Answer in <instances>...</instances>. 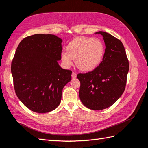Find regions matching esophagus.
Listing matches in <instances>:
<instances>
[{"label":"esophagus","mask_w":148,"mask_h":148,"mask_svg":"<svg viewBox=\"0 0 148 148\" xmlns=\"http://www.w3.org/2000/svg\"><path fill=\"white\" fill-rule=\"evenodd\" d=\"M71 77H72L73 78H75L77 77V73H76L75 72H72V73H71Z\"/></svg>","instance_id":"esophagus-1"}]
</instances>
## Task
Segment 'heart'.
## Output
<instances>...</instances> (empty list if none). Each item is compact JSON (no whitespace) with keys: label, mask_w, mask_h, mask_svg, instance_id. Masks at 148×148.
<instances>
[{"label":"heart","mask_w":148,"mask_h":148,"mask_svg":"<svg viewBox=\"0 0 148 148\" xmlns=\"http://www.w3.org/2000/svg\"><path fill=\"white\" fill-rule=\"evenodd\" d=\"M67 51L61 54L62 60L69 66L73 59L80 70L89 71L99 65L105 53V47L101 40L79 37L71 41L66 47Z\"/></svg>","instance_id":"heart-1"}]
</instances>
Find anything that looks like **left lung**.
Segmentation results:
<instances>
[{
	"instance_id": "1",
	"label": "left lung",
	"mask_w": 148,
	"mask_h": 148,
	"mask_svg": "<svg viewBox=\"0 0 148 148\" xmlns=\"http://www.w3.org/2000/svg\"><path fill=\"white\" fill-rule=\"evenodd\" d=\"M106 49L102 61L95 70L79 73V96L88 109L100 110L113 105L123 93L129 70V62L122 42L104 31Z\"/></svg>"
}]
</instances>
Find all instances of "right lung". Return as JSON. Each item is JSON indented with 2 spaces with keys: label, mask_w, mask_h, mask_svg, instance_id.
<instances>
[{
  "label": "right lung",
  "mask_w": 148,
  "mask_h": 148,
  "mask_svg": "<svg viewBox=\"0 0 148 148\" xmlns=\"http://www.w3.org/2000/svg\"><path fill=\"white\" fill-rule=\"evenodd\" d=\"M62 40L53 34H36L24 38L12 62L15 93L34 112L46 113L59 106L62 89L71 71L62 69Z\"/></svg>",
  "instance_id": "obj_1"
}]
</instances>
